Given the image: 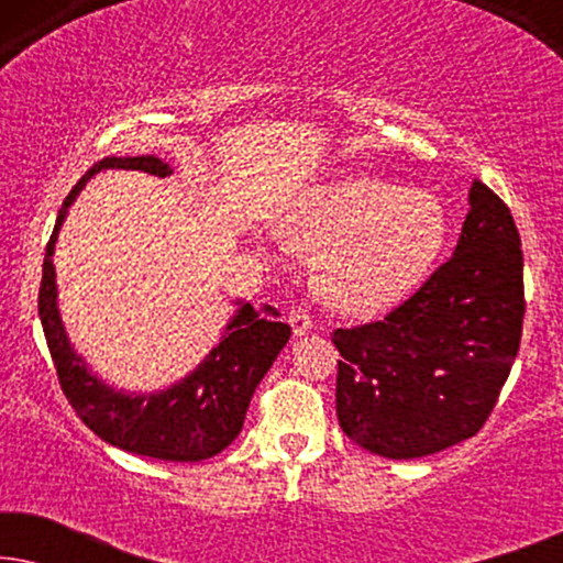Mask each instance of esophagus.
<instances>
[{
  "label": "esophagus",
  "instance_id": "obj_1",
  "mask_svg": "<svg viewBox=\"0 0 563 563\" xmlns=\"http://www.w3.org/2000/svg\"><path fill=\"white\" fill-rule=\"evenodd\" d=\"M289 325H291V330H295V335L302 338L312 330V320H310V314L302 310V307H291Z\"/></svg>",
  "mask_w": 563,
  "mask_h": 563
}]
</instances>
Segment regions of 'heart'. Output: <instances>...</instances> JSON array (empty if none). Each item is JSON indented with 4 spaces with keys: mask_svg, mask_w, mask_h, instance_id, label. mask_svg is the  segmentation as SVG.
<instances>
[{
    "mask_svg": "<svg viewBox=\"0 0 563 563\" xmlns=\"http://www.w3.org/2000/svg\"><path fill=\"white\" fill-rule=\"evenodd\" d=\"M291 238L320 256L325 302L368 320L395 310L428 279L449 241V212L430 191L358 172L310 189L291 218Z\"/></svg>",
    "mask_w": 563,
    "mask_h": 563,
    "instance_id": "b5f03b06",
    "label": "heart"
}]
</instances>
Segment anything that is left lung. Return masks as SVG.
Returning a JSON list of instances; mask_svg holds the SVG:
<instances>
[{"mask_svg": "<svg viewBox=\"0 0 563 563\" xmlns=\"http://www.w3.org/2000/svg\"><path fill=\"white\" fill-rule=\"evenodd\" d=\"M522 251L507 205L482 181L453 256L379 322L335 330L343 433L384 459H420L472 438L520 349Z\"/></svg>", "mask_w": 563, "mask_h": 563, "instance_id": "obj_1", "label": "left lung"}]
</instances>
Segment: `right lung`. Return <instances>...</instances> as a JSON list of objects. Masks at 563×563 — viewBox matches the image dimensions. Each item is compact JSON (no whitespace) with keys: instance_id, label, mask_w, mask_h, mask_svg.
Returning <instances> with one entry per match:
<instances>
[{"instance_id":"right-lung-1","label":"right lung","mask_w":563,"mask_h":563,"mask_svg":"<svg viewBox=\"0 0 563 563\" xmlns=\"http://www.w3.org/2000/svg\"><path fill=\"white\" fill-rule=\"evenodd\" d=\"M107 168H128L172 176L174 168L158 156H110L89 168L58 210L56 228L45 245L43 282L37 312L56 364L60 389L84 426L110 445L137 456L161 461H205L218 456L241 433L253 391L272 368L291 328L276 318H261L251 302L235 299V312L222 328L220 343L179 382L156 391L118 389L91 372L87 358L74 349L58 310V284L53 253L68 207L87 181Z\"/></svg>"}]
</instances>
